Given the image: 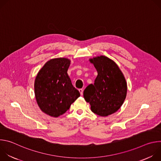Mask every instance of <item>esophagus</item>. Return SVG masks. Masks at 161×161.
<instances>
[{"instance_id": "esophagus-1", "label": "esophagus", "mask_w": 161, "mask_h": 161, "mask_svg": "<svg viewBox=\"0 0 161 161\" xmlns=\"http://www.w3.org/2000/svg\"><path fill=\"white\" fill-rule=\"evenodd\" d=\"M78 90H79V92H80V93L81 96H82V95H83V90L81 88V89H79Z\"/></svg>"}]
</instances>
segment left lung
Masks as SVG:
<instances>
[{"mask_svg": "<svg viewBox=\"0 0 161 161\" xmlns=\"http://www.w3.org/2000/svg\"><path fill=\"white\" fill-rule=\"evenodd\" d=\"M97 71L94 84L83 92L85 100L91 111L101 117L117 112L123 104L127 91L125 78L117 64L108 57L101 55L90 58Z\"/></svg>", "mask_w": 161, "mask_h": 161, "instance_id": "left-lung-1", "label": "left lung"}]
</instances>
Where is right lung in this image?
Returning a JSON list of instances; mask_svg holds the SVG:
<instances>
[{"label":"right lung","mask_w":161,"mask_h":161,"mask_svg":"<svg viewBox=\"0 0 161 161\" xmlns=\"http://www.w3.org/2000/svg\"><path fill=\"white\" fill-rule=\"evenodd\" d=\"M71 60L52 58L38 72L34 81V93L38 106L48 115L58 117L69 109L80 96L67 75Z\"/></svg>","instance_id":"add662e5"}]
</instances>
